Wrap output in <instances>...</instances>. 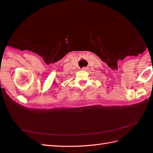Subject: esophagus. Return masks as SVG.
<instances>
[{
    "mask_svg": "<svg viewBox=\"0 0 153 153\" xmlns=\"http://www.w3.org/2000/svg\"><path fill=\"white\" fill-rule=\"evenodd\" d=\"M88 68V67H83V68H82V70H87Z\"/></svg>",
    "mask_w": 153,
    "mask_h": 153,
    "instance_id": "esophagus-1",
    "label": "esophagus"
}]
</instances>
